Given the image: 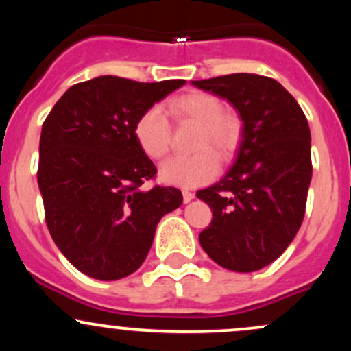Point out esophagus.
I'll return each instance as SVG.
<instances>
[{"instance_id":"34e87169","label":"esophagus","mask_w":351,"mask_h":351,"mask_svg":"<svg viewBox=\"0 0 351 351\" xmlns=\"http://www.w3.org/2000/svg\"><path fill=\"white\" fill-rule=\"evenodd\" d=\"M193 198H195V193L189 191V189H183V201L184 203H189Z\"/></svg>"}]
</instances>
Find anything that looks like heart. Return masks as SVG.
<instances>
[{
    "label": "heart",
    "mask_w": 351,
    "mask_h": 351,
    "mask_svg": "<svg viewBox=\"0 0 351 351\" xmlns=\"http://www.w3.org/2000/svg\"><path fill=\"white\" fill-rule=\"evenodd\" d=\"M168 108L176 119L199 123L201 130L195 148L201 152L167 160L160 167V176L165 183L181 188H196L209 183L219 171V160L208 148L213 147L221 156H228L239 140V125L234 117L224 114L219 99L201 92L173 99ZM134 136L148 158L158 160L167 155L170 148V123L163 108L152 106L142 112L134 125Z\"/></svg>",
    "instance_id": "obj_1"
}]
</instances>
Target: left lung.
Instances as JSON below:
<instances>
[{
    "mask_svg": "<svg viewBox=\"0 0 351 351\" xmlns=\"http://www.w3.org/2000/svg\"><path fill=\"white\" fill-rule=\"evenodd\" d=\"M191 84L226 99L243 120L232 167L196 193L213 211L199 244L221 267L259 271L289 247L304 221L312 180L308 122L271 77L229 74Z\"/></svg>",
    "mask_w": 351,
    "mask_h": 351,
    "instance_id": "left-lung-1",
    "label": "left lung"
}]
</instances>
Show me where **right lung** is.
<instances>
[{"label":"right lung","instance_id":"1","mask_svg":"<svg viewBox=\"0 0 351 351\" xmlns=\"http://www.w3.org/2000/svg\"><path fill=\"white\" fill-rule=\"evenodd\" d=\"M184 84L100 75L67 88L44 120L38 184L46 224L86 276L117 280L134 274L160 219L183 203L176 188L142 189L156 168L136 145L134 125Z\"/></svg>","mask_w":351,"mask_h":351}]
</instances>
